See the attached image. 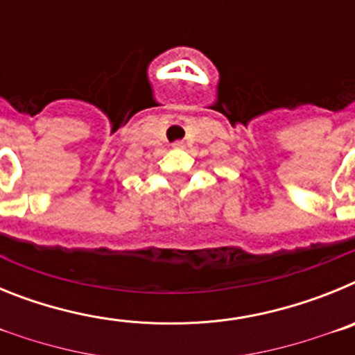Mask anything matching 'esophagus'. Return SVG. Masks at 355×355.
Segmentation results:
<instances>
[{"label": "esophagus", "instance_id": "obj_1", "mask_svg": "<svg viewBox=\"0 0 355 355\" xmlns=\"http://www.w3.org/2000/svg\"><path fill=\"white\" fill-rule=\"evenodd\" d=\"M172 147H174V149H183L184 144H183V142H175L174 146H172Z\"/></svg>", "mask_w": 355, "mask_h": 355}]
</instances>
